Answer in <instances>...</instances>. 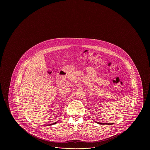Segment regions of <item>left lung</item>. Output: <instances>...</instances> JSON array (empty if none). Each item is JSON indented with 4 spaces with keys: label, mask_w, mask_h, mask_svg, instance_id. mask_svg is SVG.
Wrapping results in <instances>:
<instances>
[{
    "label": "left lung",
    "mask_w": 150,
    "mask_h": 150,
    "mask_svg": "<svg viewBox=\"0 0 150 150\" xmlns=\"http://www.w3.org/2000/svg\"><path fill=\"white\" fill-rule=\"evenodd\" d=\"M94 122H96L97 123H98V124H100V125H112V124H114V123H99V122H96V121H94Z\"/></svg>",
    "instance_id": "1"
}]
</instances>
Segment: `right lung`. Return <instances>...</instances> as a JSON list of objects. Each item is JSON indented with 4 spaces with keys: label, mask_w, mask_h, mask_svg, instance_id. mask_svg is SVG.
<instances>
[{
    "label": "right lung",
    "mask_w": 150,
    "mask_h": 150,
    "mask_svg": "<svg viewBox=\"0 0 150 150\" xmlns=\"http://www.w3.org/2000/svg\"><path fill=\"white\" fill-rule=\"evenodd\" d=\"M54 122V123H52V124H51V125H54V124H56V123H57V122Z\"/></svg>",
    "instance_id": "obj_1"
}]
</instances>
